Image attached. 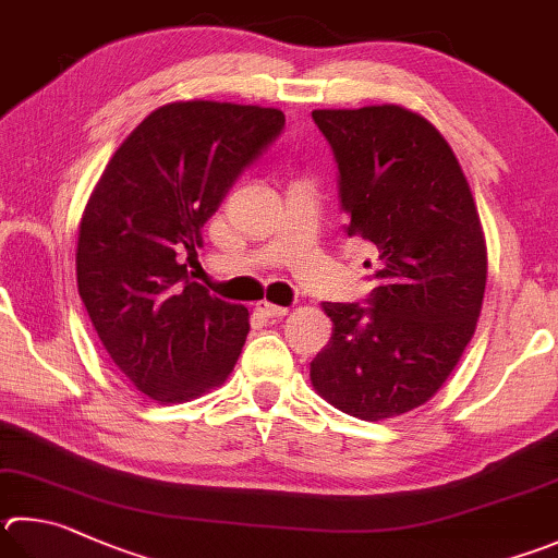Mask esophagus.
<instances>
[{"instance_id":"obj_1","label":"esophagus","mask_w":558,"mask_h":558,"mask_svg":"<svg viewBox=\"0 0 558 558\" xmlns=\"http://www.w3.org/2000/svg\"><path fill=\"white\" fill-rule=\"evenodd\" d=\"M256 310L263 314V317L268 319H276V317H286V314L290 312L288 307H280V305H270V302H258Z\"/></svg>"}]
</instances>
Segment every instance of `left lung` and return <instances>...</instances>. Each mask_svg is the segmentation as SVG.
<instances>
[{
	"label": "left lung",
	"instance_id": "8db88e82",
	"mask_svg": "<svg viewBox=\"0 0 558 558\" xmlns=\"http://www.w3.org/2000/svg\"><path fill=\"white\" fill-rule=\"evenodd\" d=\"M337 163L347 236L378 248L366 302H324L331 339L314 390L378 422L427 402L459 363L485 292V244L463 170L427 119L398 105L314 109Z\"/></svg>",
	"mask_w": 558,
	"mask_h": 558
}]
</instances>
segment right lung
<instances>
[{
  "mask_svg": "<svg viewBox=\"0 0 558 558\" xmlns=\"http://www.w3.org/2000/svg\"><path fill=\"white\" fill-rule=\"evenodd\" d=\"M286 129V114L175 102L141 121L99 178L80 225L77 290L109 359L156 402L217 388L248 333V310L187 278L178 258L234 182Z\"/></svg>",
  "mask_w": 558,
  "mask_h": 558,
  "instance_id": "1",
  "label": "right lung"
}]
</instances>
